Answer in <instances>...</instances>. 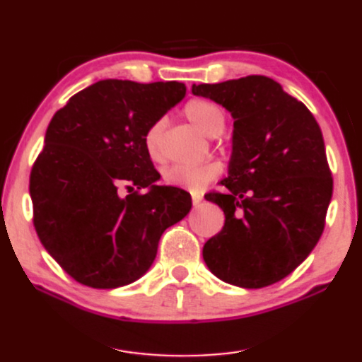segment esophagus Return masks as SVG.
Listing matches in <instances>:
<instances>
[{"label":"esophagus","mask_w":362,"mask_h":362,"mask_svg":"<svg viewBox=\"0 0 362 362\" xmlns=\"http://www.w3.org/2000/svg\"><path fill=\"white\" fill-rule=\"evenodd\" d=\"M192 203H193V206H198L202 203V197L200 195H192Z\"/></svg>","instance_id":"1"}]
</instances>
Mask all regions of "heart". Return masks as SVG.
<instances>
[{
	"instance_id": "heart-1",
	"label": "heart",
	"mask_w": 362,
	"mask_h": 362,
	"mask_svg": "<svg viewBox=\"0 0 362 362\" xmlns=\"http://www.w3.org/2000/svg\"><path fill=\"white\" fill-rule=\"evenodd\" d=\"M183 115L187 119L195 126V128L203 132L208 137H215L225 129L226 116L216 103L210 100L197 98L188 101L183 108ZM164 131V119L156 121L154 124L147 129L144 136V146L147 154L151 159L160 160L162 159V149H160V136ZM221 167L215 164V162H206V164L200 165H172L164 172V180L169 185L190 188V190H198L208 182L216 179L220 175Z\"/></svg>"
}]
</instances>
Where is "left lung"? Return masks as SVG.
<instances>
[{
  "label": "left lung",
  "mask_w": 362,
  "mask_h": 362,
  "mask_svg": "<svg viewBox=\"0 0 362 362\" xmlns=\"http://www.w3.org/2000/svg\"><path fill=\"white\" fill-rule=\"evenodd\" d=\"M192 93L234 119L226 192L205 197L225 211L223 230L203 246L205 264L243 288L282 281L317 246L332 202L322 129L302 101L264 75L193 85Z\"/></svg>",
  "instance_id": "left-lung-1"
}]
</instances>
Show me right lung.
<instances>
[{"instance_id":"add662e5","label":"right lung","mask_w":362,"mask_h":362,"mask_svg":"<svg viewBox=\"0 0 362 362\" xmlns=\"http://www.w3.org/2000/svg\"><path fill=\"white\" fill-rule=\"evenodd\" d=\"M180 81L100 80L50 119L30 170L34 228L50 256L75 281L116 288L144 276L159 239L192 208L160 175L144 146L147 129L185 96ZM131 182L146 194L121 199Z\"/></svg>"}]
</instances>
